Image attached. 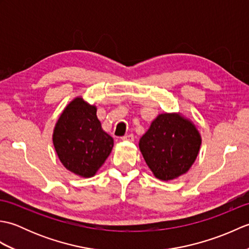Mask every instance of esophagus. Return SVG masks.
<instances>
[{
  "label": "esophagus",
  "mask_w": 249,
  "mask_h": 249,
  "mask_svg": "<svg viewBox=\"0 0 249 249\" xmlns=\"http://www.w3.org/2000/svg\"><path fill=\"white\" fill-rule=\"evenodd\" d=\"M122 140H123V141H134V136L131 134L126 135L124 137H122Z\"/></svg>",
  "instance_id": "obj_1"
}]
</instances>
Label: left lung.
Masks as SVG:
<instances>
[{
  "label": "left lung",
  "mask_w": 249,
  "mask_h": 249,
  "mask_svg": "<svg viewBox=\"0 0 249 249\" xmlns=\"http://www.w3.org/2000/svg\"><path fill=\"white\" fill-rule=\"evenodd\" d=\"M200 145L198 129L181 113L160 114L139 141L146 165L161 181L186 173L198 156Z\"/></svg>",
  "instance_id": "1"
}]
</instances>
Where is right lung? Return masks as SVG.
I'll list each match as a JSON object with an SVG mask.
<instances>
[{"label":"right lung","instance_id":"obj_1","mask_svg":"<svg viewBox=\"0 0 249 249\" xmlns=\"http://www.w3.org/2000/svg\"><path fill=\"white\" fill-rule=\"evenodd\" d=\"M96 111V106L76 97L63 110L52 135L63 166L82 178L94 177L113 147V138L103 130Z\"/></svg>","mask_w":249,"mask_h":249}]
</instances>
